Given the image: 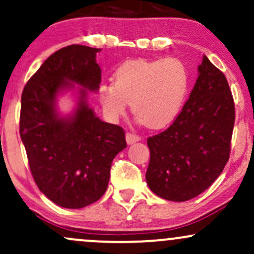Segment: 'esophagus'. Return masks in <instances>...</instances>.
Here are the masks:
<instances>
[{
    "label": "esophagus",
    "instance_id": "1",
    "mask_svg": "<svg viewBox=\"0 0 254 254\" xmlns=\"http://www.w3.org/2000/svg\"><path fill=\"white\" fill-rule=\"evenodd\" d=\"M125 138H127V144H132V143H135V142H138L139 139H141L138 136L135 135V133H131V132H127V135H125Z\"/></svg>",
    "mask_w": 254,
    "mask_h": 254
}]
</instances>
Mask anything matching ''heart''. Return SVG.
<instances>
[{
    "mask_svg": "<svg viewBox=\"0 0 254 254\" xmlns=\"http://www.w3.org/2000/svg\"><path fill=\"white\" fill-rule=\"evenodd\" d=\"M190 87V72L178 58L122 64L115 83L99 86L98 97L110 119L123 116L131 103L133 115L151 129L167 127L182 111Z\"/></svg>",
    "mask_w": 254,
    "mask_h": 254,
    "instance_id": "b5f03b06",
    "label": "heart"
}]
</instances>
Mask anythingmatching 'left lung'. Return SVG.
Returning <instances> with one entry per match:
<instances>
[{"label":"left lung","mask_w":254,"mask_h":254,"mask_svg":"<svg viewBox=\"0 0 254 254\" xmlns=\"http://www.w3.org/2000/svg\"><path fill=\"white\" fill-rule=\"evenodd\" d=\"M235 107L223 72L203 56L190 98L168 129L147 139L145 179L156 196L185 202L205 191L228 162Z\"/></svg>","instance_id":"obj_1"}]
</instances>
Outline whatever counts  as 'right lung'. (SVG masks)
Segmentation results:
<instances>
[{"label":"right lung","mask_w":254,"mask_h":254,"mask_svg":"<svg viewBox=\"0 0 254 254\" xmlns=\"http://www.w3.org/2000/svg\"><path fill=\"white\" fill-rule=\"evenodd\" d=\"M100 49L69 45L52 54L26 83L21 95L20 137L39 190L57 205L81 209L105 193L116 155L127 148L125 132L105 123L87 104V90L97 92ZM80 85L70 116L57 111V97Z\"/></svg>","instance_id":"obj_1"}]
</instances>
